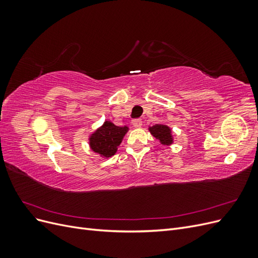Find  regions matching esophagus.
<instances>
[{
    "mask_svg": "<svg viewBox=\"0 0 258 258\" xmlns=\"http://www.w3.org/2000/svg\"><path fill=\"white\" fill-rule=\"evenodd\" d=\"M132 124H134L136 128H140L142 126V119L141 118H136V119L132 120Z\"/></svg>",
    "mask_w": 258,
    "mask_h": 258,
    "instance_id": "obj_1",
    "label": "esophagus"
}]
</instances>
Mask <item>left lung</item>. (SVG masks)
Instances as JSON below:
<instances>
[{
  "mask_svg": "<svg viewBox=\"0 0 258 258\" xmlns=\"http://www.w3.org/2000/svg\"><path fill=\"white\" fill-rule=\"evenodd\" d=\"M150 131L152 132V135L156 139H158L163 145H169L172 143L171 131L167 126H165V124H155L154 127L150 128Z\"/></svg>",
  "mask_w": 258,
  "mask_h": 258,
  "instance_id": "1",
  "label": "left lung"
}]
</instances>
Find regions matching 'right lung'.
Listing matches in <instances>:
<instances>
[{
  "mask_svg": "<svg viewBox=\"0 0 258 258\" xmlns=\"http://www.w3.org/2000/svg\"><path fill=\"white\" fill-rule=\"evenodd\" d=\"M127 127H118L110 121H105L90 138L91 150L104 157H111L117 151V146L127 132Z\"/></svg>",
  "mask_w": 258,
  "mask_h": 258,
  "instance_id": "add662e5",
  "label": "right lung"
}]
</instances>
